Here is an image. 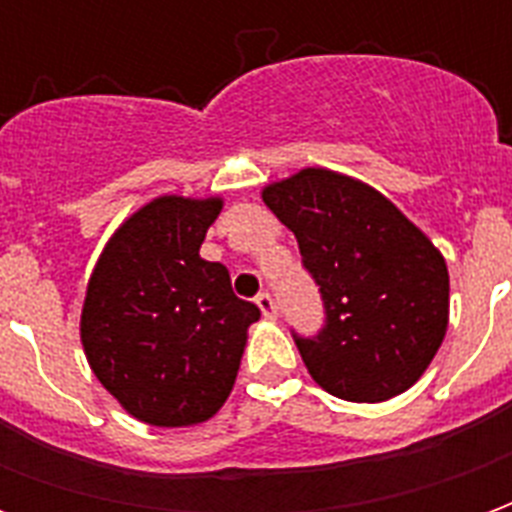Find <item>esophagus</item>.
<instances>
[{"label": "esophagus", "instance_id": "1", "mask_svg": "<svg viewBox=\"0 0 512 512\" xmlns=\"http://www.w3.org/2000/svg\"><path fill=\"white\" fill-rule=\"evenodd\" d=\"M255 301H257V307H260V312H263V318H268V321H274V318H277V304H274V299H271V293H268V290H260Z\"/></svg>", "mask_w": 512, "mask_h": 512}]
</instances>
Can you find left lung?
I'll return each mask as SVG.
<instances>
[{"label": "left lung", "mask_w": 512, "mask_h": 512, "mask_svg": "<svg viewBox=\"0 0 512 512\" xmlns=\"http://www.w3.org/2000/svg\"><path fill=\"white\" fill-rule=\"evenodd\" d=\"M321 288L326 326L293 340L329 395L381 403L428 370L450 321V274L430 238L381 191L323 167L263 189Z\"/></svg>", "instance_id": "1"}]
</instances>
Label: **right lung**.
<instances>
[{
	"label": "right lung",
	"mask_w": 512,
	"mask_h": 512,
	"mask_svg": "<svg viewBox=\"0 0 512 512\" xmlns=\"http://www.w3.org/2000/svg\"><path fill=\"white\" fill-rule=\"evenodd\" d=\"M222 197L164 194L117 227L87 282L82 345L95 378L131 417L156 428L211 419L260 318L230 271L200 257Z\"/></svg>",
	"instance_id": "1"
}]
</instances>
